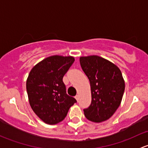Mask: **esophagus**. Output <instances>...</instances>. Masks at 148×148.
<instances>
[{
  "mask_svg": "<svg viewBox=\"0 0 148 148\" xmlns=\"http://www.w3.org/2000/svg\"><path fill=\"white\" fill-rule=\"evenodd\" d=\"M75 99H77V102H78V101H79V95H76V96H75Z\"/></svg>",
  "mask_w": 148,
  "mask_h": 148,
  "instance_id": "1",
  "label": "esophagus"
}]
</instances>
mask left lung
<instances>
[{
	"label": "left lung",
	"mask_w": 148,
	"mask_h": 148,
	"mask_svg": "<svg viewBox=\"0 0 148 148\" xmlns=\"http://www.w3.org/2000/svg\"><path fill=\"white\" fill-rule=\"evenodd\" d=\"M82 69L90 82L92 102L84 110L87 120L94 122L107 120L120 107L125 92V81L120 69L98 56H82Z\"/></svg>",
	"instance_id": "1"
}]
</instances>
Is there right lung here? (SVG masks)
I'll list each match as a JSON object with an SVG mask.
<instances>
[{"mask_svg": "<svg viewBox=\"0 0 148 148\" xmlns=\"http://www.w3.org/2000/svg\"><path fill=\"white\" fill-rule=\"evenodd\" d=\"M74 62L73 56H49L33 67L26 81L30 105L35 114L49 125L62 122L77 102L66 92L63 77Z\"/></svg>", "mask_w": 148, "mask_h": 148, "instance_id": "1", "label": "right lung"}]
</instances>
